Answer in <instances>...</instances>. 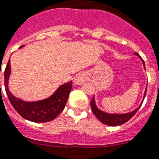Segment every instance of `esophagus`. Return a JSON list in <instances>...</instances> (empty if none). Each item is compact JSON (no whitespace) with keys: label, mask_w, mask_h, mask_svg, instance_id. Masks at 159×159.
I'll use <instances>...</instances> for the list:
<instances>
[{"label":"esophagus","mask_w":159,"mask_h":159,"mask_svg":"<svg viewBox=\"0 0 159 159\" xmlns=\"http://www.w3.org/2000/svg\"><path fill=\"white\" fill-rule=\"evenodd\" d=\"M86 75L84 73H79L77 74L75 77V80H74V83L75 84H81L82 83H84V81L86 80Z\"/></svg>","instance_id":"esophagus-1"}]
</instances>
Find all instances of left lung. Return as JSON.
Listing matches in <instances>:
<instances>
[{"instance_id":"1","label":"left lung","mask_w":159,"mask_h":159,"mask_svg":"<svg viewBox=\"0 0 159 159\" xmlns=\"http://www.w3.org/2000/svg\"><path fill=\"white\" fill-rule=\"evenodd\" d=\"M135 55L139 56L138 53H135ZM142 62H143V65H144V67L145 68V64H144V60H142ZM146 91H147V87H146L145 92H144V98L146 95ZM91 108H92V111L93 112V114L95 115V116L98 119V120L101 121L102 123H103L105 125H111V126H116V125H122L124 123L127 122L128 120L131 119L132 116L136 113L137 111L139 110L140 106L142 105V103L140 104V106L139 107H137L135 110L130 111V112H128V113L125 114H110L107 113V112H104V111H101L98 108L96 104H95V100L94 98H93L92 101H91Z\"/></svg>"}]
</instances>
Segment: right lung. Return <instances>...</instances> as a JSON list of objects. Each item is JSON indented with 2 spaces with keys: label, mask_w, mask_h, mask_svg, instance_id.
<instances>
[{
  "label": "right lung",
  "mask_w": 159,
  "mask_h": 159,
  "mask_svg": "<svg viewBox=\"0 0 159 159\" xmlns=\"http://www.w3.org/2000/svg\"><path fill=\"white\" fill-rule=\"evenodd\" d=\"M22 47H24V45L20 48ZM10 75L11 62L9 61L4 71L5 89L11 105L22 117L37 123L48 122L57 117V116L64 110L72 89V81L60 86L50 98L41 101L30 102L22 101L11 94L8 89V80Z\"/></svg>",
  "instance_id": "right-lung-1"
}]
</instances>
